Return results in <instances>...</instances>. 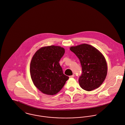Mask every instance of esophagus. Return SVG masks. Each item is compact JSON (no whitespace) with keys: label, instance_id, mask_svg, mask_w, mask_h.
<instances>
[{"label":"esophagus","instance_id":"34e87169","mask_svg":"<svg viewBox=\"0 0 125 125\" xmlns=\"http://www.w3.org/2000/svg\"><path fill=\"white\" fill-rule=\"evenodd\" d=\"M74 77V74L71 75V76H70V78H73V77Z\"/></svg>","mask_w":125,"mask_h":125}]
</instances>
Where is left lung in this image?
Returning a JSON list of instances; mask_svg holds the SVG:
<instances>
[{
	"label": "left lung",
	"instance_id": "left-lung-1",
	"mask_svg": "<svg viewBox=\"0 0 125 125\" xmlns=\"http://www.w3.org/2000/svg\"><path fill=\"white\" fill-rule=\"evenodd\" d=\"M70 50L78 57L82 66V74L79 79L81 88L90 91L99 87L107 74V64L103 55L87 44L72 46Z\"/></svg>",
	"mask_w": 125,
	"mask_h": 125
}]
</instances>
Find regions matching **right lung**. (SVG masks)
Instances as JSON below:
<instances>
[{
    "instance_id": "right-lung-1",
    "label": "right lung",
    "mask_w": 125,
    "mask_h": 125,
    "mask_svg": "<svg viewBox=\"0 0 125 125\" xmlns=\"http://www.w3.org/2000/svg\"><path fill=\"white\" fill-rule=\"evenodd\" d=\"M64 53L63 47L51 45L42 47L34 54L30 66V75L34 84L42 93L55 95L69 79L59 63Z\"/></svg>"
}]
</instances>
